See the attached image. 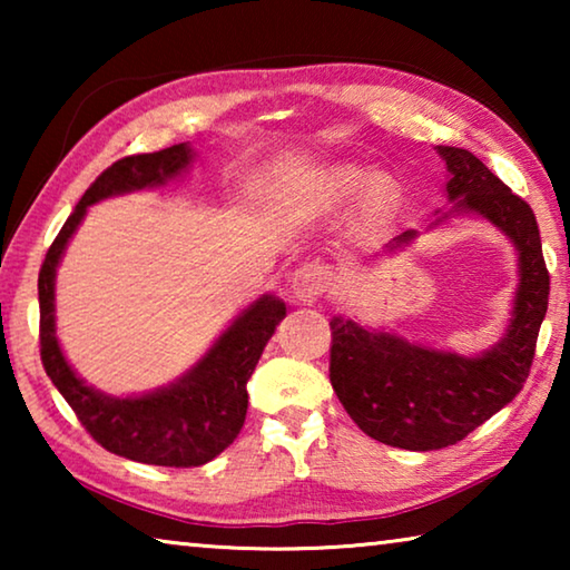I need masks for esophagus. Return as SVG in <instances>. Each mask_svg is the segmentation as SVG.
Instances as JSON below:
<instances>
[{
  "instance_id": "esophagus-1",
  "label": "esophagus",
  "mask_w": 570,
  "mask_h": 570,
  "mask_svg": "<svg viewBox=\"0 0 570 570\" xmlns=\"http://www.w3.org/2000/svg\"><path fill=\"white\" fill-rule=\"evenodd\" d=\"M332 284V272L330 266L320 262H306L294 272L292 276V296L302 304H314L320 302L322 294Z\"/></svg>"
}]
</instances>
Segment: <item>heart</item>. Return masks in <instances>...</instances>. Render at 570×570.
I'll list each match as a JSON object with an SVG mask.
<instances>
[{"instance_id":"heart-1","label":"heart","mask_w":570,"mask_h":570,"mask_svg":"<svg viewBox=\"0 0 570 570\" xmlns=\"http://www.w3.org/2000/svg\"><path fill=\"white\" fill-rule=\"evenodd\" d=\"M364 190V206L370 214H384L397 198V186L390 176L364 166H340L326 173L324 196L330 200H350Z\"/></svg>"}]
</instances>
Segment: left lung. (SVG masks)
I'll use <instances>...</instances> for the list:
<instances>
[{"label":"left lung","mask_w":570,"mask_h":570,"mask_svg":"<svg viewBox=\"0 0 570 570\" xmlns=\"http://www.w3.org/2000/svg\"><path fill=\"white\" fill-rule=\"evenodd\" d=\"M445 160L450 200L430 228L455 216L485 218L515 248L518 286L505 334L480 354H458L334 316L330 380L336 397L366 435L384 445L428 452L455 445L513 402L523 390L548 308L551 278L530 206L470 150L438 146ZM420 234L394 236L384 250H407Z\"/></svg>","instance_id":"1"}]
</instances>
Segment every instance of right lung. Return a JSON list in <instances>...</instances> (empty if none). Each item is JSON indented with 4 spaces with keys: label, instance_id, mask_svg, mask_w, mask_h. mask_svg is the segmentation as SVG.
Returning a JSON list of instances; mask_svg holds the SVG:
<instances>
[{
    "label": "right lung",
    "instance_id": "right-lung-1",
    "mask_svg": "<svg viewBox=\"0 0 570 570\" xmlns=\"http://www.w3.org/2000/svg\"><path fill=\"white\" fill-rule=\"evenodd\" d=\"M196 160L188 142L158 153L130 156L102 173L85 190L80 204L47 250L40 268V344L47 377L60 390L85 430L105 450L146 465L198 468L220 455L244 428L248 410L246 382L254 374L266 342L286 316V304L262 294L230 322L200 360L163 387L140 394L102 392L72 370L57 340L55 278L67 244L88 216V208L105 198L135 190L163 188L180 180Z\"/></svg>",
    "mask_w": 570,
    "mask_h": 570
}]
</instances>
